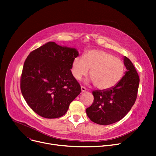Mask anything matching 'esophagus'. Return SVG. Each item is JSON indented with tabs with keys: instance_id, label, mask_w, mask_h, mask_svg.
Wrapping results in <instances>:
<instances>
[{
	"instance_id": "34e87169",
	"label": "esophagus",
	"mask_w": 156,
	"mask_h": 156,
	"mask_svg": "<svg viewBox=\"0 0 156 156\" xmlns=\"http://www.w3.org/2000/svg\"><path fill=\"white\" fill-rule=\"evenodd\" d=\"M81 91L82 92H84V91H87V88L85 87H83V86H81Z\"/></svg>"
}]
</instances>
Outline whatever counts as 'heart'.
Instances as JSON below:
<instances>
[{
	"label": "heart",
	"instance_id": "obj_1",
	"mask_svg": "<svg viewBox=\"0 0 156 156\" xmlns=\"http://www.w3.org/2000/svg\"><path fill=\"white\" fill-rule=\"evenodd\" d=\"M90 69V76L95 87L107 90L115 87L124 74L123 61L111 53L103 50L93 49L87 51L84 56L73 59L71 72L74 78L80 80Z\"/></svg>",
	"mask_w": 156,
	"mask_h": 156
}]
</instances>
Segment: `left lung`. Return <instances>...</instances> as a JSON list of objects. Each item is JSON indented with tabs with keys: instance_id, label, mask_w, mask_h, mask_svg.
Wrapping results in <instances>:
<instances>
[{
	"instance_id": "obj_1",
	"label": "left lung",
	"mask_w": 156,
	"mask_h": 156,
	"mask_svg": "<svg viewBox=\"0 0 156 156\" xmlns=\"http://www.w3.org/2000/svg\"><path fill=\"white\" fill-rule=\"evenodd\" d=\"M126 71L120 81L112 88L92 92L94 100L87 108L88 118L103 126L115 123L125 117L136 102L139 76L130 60L124 57Z\"/></svg>"
}]
</instances>
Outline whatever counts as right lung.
<instances>
[{
    "mask_svg": "<svg viewBox=\"0 0 156 156\" xmlns=\"http://www.w3.org/2000/svg\"><path fill=\"white\" fill-rule=\"evenodd\" d=\"M78 56L75 48L48 42L31 51L20 76V90L34 112L46 119L61 117L81 92L71 69Z\"/></svg>",
    "mask_w": 156,
    "mask_h": 156,
    "instance_id": "1",
    "label": "right lung"
}]
</instances>
